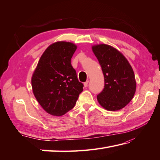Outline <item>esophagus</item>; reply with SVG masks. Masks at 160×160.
Segmentation results:
<instances>
[{
  "mask_svg": "<svg viewBox=\"0 0 160 160\" xmlns=\"http://www.w3.org/2000/svg\"><path fill=\"white\" fill-rule=\"evenodd\" d=\"M88 82H89V81H88V80H87V81H86L85 82H84V86H85V88H86V87H88Z\"/></svg>",
  "mask_w": 160,
  "mask_h": 160,
  "instance_id": "obj_1",
  "label": "esophagus"
}]
</instances>
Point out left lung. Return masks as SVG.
<instances>
[{
  "instance_id": "obj_1",
  "label": "left lung",
  "mask_w": 160,
  "mask_h": 160,
  "mask_svg": "<svg viewBox=\"0 0 160 160\" xmlns=\"http://www.w3.org/2000/svg\"><path fill=\"white\" fill-rule=\"evenodd\" d=\"M105 78L104 89L97 96L103 108L116 111L125 108L136 91L135 73L128 60L112 46L99 44L92 47Z\"/></svg>"
}]
</instances>
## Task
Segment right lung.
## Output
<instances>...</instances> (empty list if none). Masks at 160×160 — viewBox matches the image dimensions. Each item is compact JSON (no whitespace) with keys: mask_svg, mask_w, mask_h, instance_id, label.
Instances as JSON below:
<instances>
[{"mask_svg":"<svg viewBox=\"0 0 160 160\" xmlns=\"http://www.w3.org/2000/svg\"><path fill=\"white\" fill-rule=\"evenodd\" d=\"M77 49L72 42L58 41L40 57L31 78L32 92L43 110L61 116L74 108L83 84L79 82L71 58Z\"/></svg>","mask_w":160,"mask_h":160,"instance_id":"right-lung-1","label":"right lung"}]
</instances>
